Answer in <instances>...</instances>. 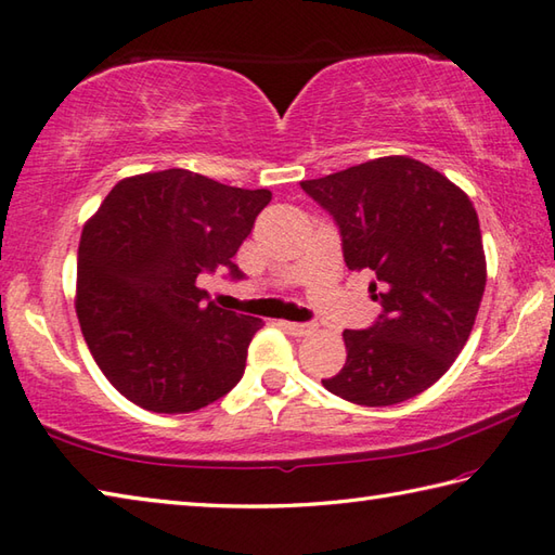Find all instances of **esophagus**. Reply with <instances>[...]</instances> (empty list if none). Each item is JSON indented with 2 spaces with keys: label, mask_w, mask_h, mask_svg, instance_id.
<instances>
[{
  "label": "esophagus",
  "mask_w": 555,
  "mask_h": 555,
  "mask_svg": "<svg viewBox=\"0 0 555 555\" xmlns=\"http://www.w3.org/2000/svg\"><path fill=\"white\" fill-rule=\"evenodd\" d=\"M281 327H284L286 332H291L293 336H306L312 332V324H300V322H281Z\"/></svg>",
  "instance_id": "obj_1"
}]
</instances>
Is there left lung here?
<instances>
[{"instance_id": "8db88e82", "label": "left lung", "mask_w": 555, "mask_h": 555, "mask_svg": "<svg viewBox=\"0 0 555 555\" xmlns=\"http://www.w3.org/2000/svg\"><path fill=\"white\" fill-rule=\"evenodd\" d=\"M300 188L341 231L344 262L371 271L383 306L373 327L344 332L346 363L324 389L361 406H392L450 371L486 288L479 216L457 184L409 156L361 163Z\"/></svg>"}]
</instances>
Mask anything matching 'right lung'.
I'll return each mask as SVG.
<instances>
[{"instance_id": "obj_1", "label": "right lung", "mask_w": 555, "mask_h": 555, "mask_svg": "<svg viewBox=\"0 0 555 555\" xmlns=\"http://www.w3.org/2000/svg\"><path fill=\"white\" fill-rule=\"evenodd\" d=\"M271 202L269 190L170 168L119 180L83 225L76 318L119 395L156 414H190L241 383L262 320L223 310L197 286L225 267Z\"/></svg>"}]
</instances>
